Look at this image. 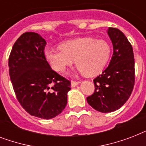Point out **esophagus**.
Masks as SVG:
<instances>
[{
    "instance_id": "obj_1",
    "label": "esophagus",
    "mask_w": 146,
    "mask_h": 146,
    "mask_svg": "<svg viewBox=\"0 0 146 146\" xmlns=\"http://www.w3.org/2000/svg\"><path fill=\"white\" fill-rule=\"evenodd\" d=\"M80 83V81H74V80H73L72 82H71V86L72 87H75L77 85H79Z\"/></svg>"
}]
</instances>
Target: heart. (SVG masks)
I'll return each mask as SVG.
<instances>
[{"label":"heart","mask_w":146,"mask_h":146,"mask_svg":"<svg viewBox=\"0 0 146 146\" xmlns=\"http://www.w3.org/2000/svg\"><path fill=\"white\" fill-rule=\"evenodd\" d=\"M60 50L47 48L44 57L54 70L64 71L73 65L86 75H95L104 68L111 56V47L103 39L91 37L78 38L62 43Z\"/></svg>","instance_id":"1"}]
</instances>
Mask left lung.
I'll return each instance as SVG.
<instances>
[{"mask_svg": "<svg viewBox=\"0 0 146 146\" xmlns=\"http://www.w3.org/2000/svg\"><path fill=\"white\" fill-rule=\"evenodd\" d=\"M108 34L113 44V55L108 66L94 79L95 92L86 98L90 106L102 113L120 108L129 99L135 83L131 44L118 29L109 28Z\"/></svg>", "mask_w": 146, "mask_h": 146, "instance_id": "left-lung-1", "label": "left lung"}]
</instances>
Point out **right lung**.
<instances>
[{"label":"right lung","mask_w":146,"mask_h":146,"mask_svg":"<svg viewBox=\"0 0 146 146\" xmlns=\"http://www.w3.org/2000/svg\"><path fill=\"white\" fill-rule=\"evenodd\" d=\"M45 45L38 33H23L13 46L8 65L21 106L30 115L51 119L65 108L71 82L51 69L44 57Z\"/></svg>","instance_id":"obj_1"}]
</instances>
